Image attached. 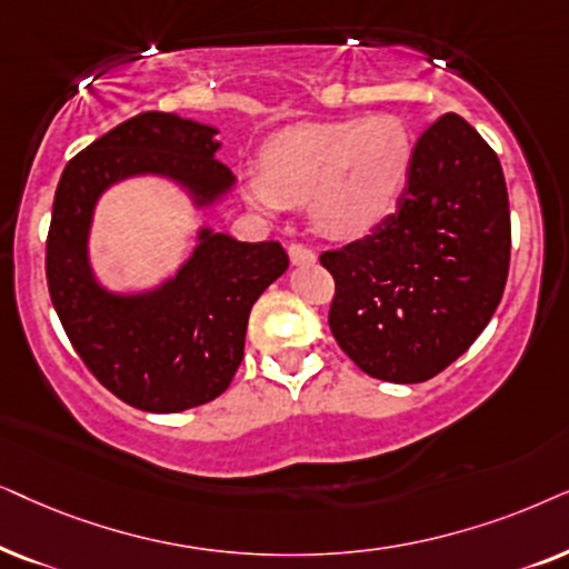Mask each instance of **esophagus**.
Wrapping results in <instances>:
<instances>
[{"mask_svg":"<svg viewBox=\"0 0 569 569\" xmlns=\"http://www.w3.org/2000/svg\"><path fill=\"white\" fill-rule=\"evenodd\" d=\"M289 257H291L293 264H315L317 262V254L309 247H305V244H291L289 247Z\"/></svg>","mask_w":569,"mask_h":569,"instance_id":"esophagus-1","label":"esophagus"}]
</instances>
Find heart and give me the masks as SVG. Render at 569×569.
<instances>
[{"label": "heart", "mask_w": 569, "mask_h": 569, "mask_svg": "<svg viewBox=\"0 0 569 569\" xmlns=\"http://www.w3.org/2000/svg\"><path fill=\"white\" fill-rule=\"evenodd\" d=\"M413 153L411 130L390 113L315 121L276 134L262 150V166L241 169V184L264 216L309 206L325 237L361 239L398 210Z\"/></svg>", "instance_id": "obj_1"}]
</instances>
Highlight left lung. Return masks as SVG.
I'll return each mask as SVG.
<instances>
[{
  "instance_id": "8db88e82",
  "label": "left lung",
  "mask_w": 569,
  "mask_h": 569,
  "mask_svg": "<svg viewBox=\"0 0 569 569\" xmlns=\"http://www.w3.org/2000/svg\"><path fill=\"white\" fill-rule=\"evenodd\" d=\"M320 262L336 278L330 330L356 367L423 382L481 336L510 270V202L499 158L458 113L416 142L396 213Z\"/></svg>"
}]
</instances>
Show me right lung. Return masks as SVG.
<instances>
[{"instance_id": "right-lung-1", "label": "right lung", "mask_w": 569, "mask_h": 569, "mask_svg": "<svg viewBox=\"0 0 569 569\" xmlns=\"http://www.w3.org/2000/svg\"><path fill=\"white\" fill-rule=\"evenodd\" d=\"M218 150V127L142 111L90 142L59 179L47 241L51 305L98 382L142 411L177 413L221 396L244 356L252 305L289 270L278 241L197 226L189 254L158 283L111 289L98 276L90 233L101 197L161 179L192 210H213L237 189Z\"/></svg>"}]
</instances>
